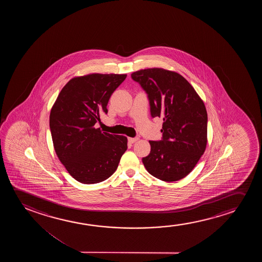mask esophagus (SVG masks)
<instances>
[{"label": "esophagus", "mask_w": 262, "mask_h": 262, "mask_svg": "<svg viewBox=\"0 0 262 262\" xmlns=\"http://www.w3.org/2000/svg\"><path fill=\"white\" fill-rule=\"evenodd\" d=\"M138 140H139L138 138H129V139H128V141H129V143L130 144L135 143Z\"/></svg>", "instance_id": "obj_1"}]
</instances>
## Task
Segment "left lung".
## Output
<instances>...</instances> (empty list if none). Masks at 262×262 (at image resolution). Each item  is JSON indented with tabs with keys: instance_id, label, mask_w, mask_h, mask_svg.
<instances>
[{
	"instance_id": "obj_1",
	"label": "left lung",
	"mask_w": 262,
	"mask_h": 262,
	"mask_svg": "<svg viewBox=\"0 0 262 262\" xmlns=\"http://www.w3.org/2000/svg\"><path fill=\"white\" fill-rule=\"evenodd\" d=\"M147 94L151 116L163 119V140L149 141L142 158L147 172L164 182L188 176L204 154L208 142V114L204 102L186 79L162 68L132 74Z\"/></svg>"
}]
</instances>
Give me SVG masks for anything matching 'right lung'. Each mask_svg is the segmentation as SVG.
<instances>
[{
    "label": "right lung",
    "mask_w": 262,
    "mask_h": 262,
    "mask_svg": "<svg viewBox=\"0 0 262 262\" xmlns=\"http://www.w3.org/2000/svg\"><path fill=\"white\" fill-rule=\"evenodd\" d=\"M126 74L74 77L58 95L50 113L54 150L69 173L84 184L100 183L116 171L127 137L96 128L108 101Z\"/></svg>",
    "instance_id": "obj_1"
}]
</instances>
